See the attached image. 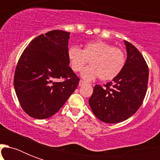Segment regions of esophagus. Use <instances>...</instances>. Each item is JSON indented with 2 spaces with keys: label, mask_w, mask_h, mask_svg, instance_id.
Wrapping results in <instances>:
<instances>
[{
  "label": "esophagus",
  "mask_w": 160,
  "mask_h": 160,
  "mask_svg": "<svg viewBox=\"0 0 160 160\" xmlns=\"http://www.w3.org/2000/svg\"><path fill=\"white\" fill-rule=\"evenodd\" d=\"M85 85V82L84 80H80V82H79V86H82V85Z\"/></svg>",
  "instance_id": "34e87169"
}]
</instances>
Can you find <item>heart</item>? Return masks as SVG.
I'll return each mask as SVG.
<instances>
[{"mask_svg":"<svg viewBox=\"0 0 160 160\" xmlns=\"http://www.w3.org/2000/svg\"><path fill=\"white\" fill-rule=\"evenodd\" d=\"M67 55L70 66L75 72L82 70L90 60V66L81 73V77L88 81L98 77L104 81L114 80L121 73L126 60L121 49L104 41L89 42L83 50L77 46H70Z\"/></svg>","mask_w":160,"mask_h":160,"instance_id":"obj_1","label":"heart"}]
</instances>
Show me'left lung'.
<instances>
[{"mask_svg":"<svg viewBox=\"0 0 160 160\" xmlns=\"http://www.w3.org/2000/svg\"><path fill=\"white\" fill-rule=\"evenodd\" d=\"M127 58L121 73L106 88L96 85L89 100L93 113L108 124H116L131 117L141 106L146 95L149 68L143 55L124 41Z\"/></svg>","mask_w":160,"mask_h":160,"instance_id":"8db88e82","label":"left lung"}]
</instances>
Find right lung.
<instances>
[{"instance_id":"obj_1","label":"right lung","mask_w":160,"mask_h":160,"mask_svg":"<svg viewBox=\"0 0 160 160\" xmlns=\"http://www.w3.org/2000/svg\"><path fill=\"white\" fill-rule=\"evenodd\" d=\"M70 32L49 31L32 40L21 55L14 87L22 109L32 118L44 119L60 110L79 85L69 66ZM59 78L65 80L61 82Z\"/></svg>"}]
</instances>
